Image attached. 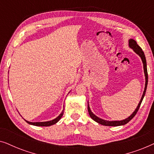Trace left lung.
I'll return each mask as SVG.
<instances>
[{
    "instance_id": "1",
    "label": "left lung",
    "mask_w": 154,
    "mask_h": 154,
    "mask_svg": "<svg viewBox=\"0 0 154 154\" xmlns=\"http://www.w3.org/2000/svg\"><path fill=\"white\" fill-rule=\"evenodd\" d=\"M129 46L132 48V50H134V52H136L137 54H139L140 57L142 59V62H143V66H144V74H145V79H146V83H145V88H144V91L143 92L142 97L141 98V100L140 103H139L135 111L132 113V114L131 116H130L128 119H126L125 120H123V121H105V120L101 119L100 118H98L97 116H96L95 115L93 114L91 111H90V106L89 105H88V112H89L90 116L91 117L92 119H93L94 121H96L97 123L102 124L103 125H106V126H119V125H125V124L128 123V122L133 119L134 116L136 115V113H137V111L140 109V105L142 104V102L143 100V98L145 95V93H146V87H147V84H148V73H147V68H146V57H145L144 53V52L142 51V49L141 48L140 46L137 45V42L134 41L133 39H130L129 40Z\"/></svg>"
}]
</instances>
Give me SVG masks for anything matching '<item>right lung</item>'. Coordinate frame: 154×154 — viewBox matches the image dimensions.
<instances>
[{
    "label": "right lung",
    "mask_w": 154,
    "mask_h": 154,
    "mask_svg": "<svg viewBox=\"0 0 154 154\" xmlns=\"http://www.w3.org/2000/svg\"><path fill=\"white\" fill-rule=\"evenodd\" d=\"M63 113H64V110L62 111V112L60 113V115L57 118H56L55 119L52 120V121H47V122H36V123H32V122L27 121H26V120H25V121H26V123H28L29 124H31V125H35V126H50V125H54V124H55V123H57V122L60 120L61 118L62 117Z\"/></svg>",
    "instance_id": "obj_1"
}]
</instances>
